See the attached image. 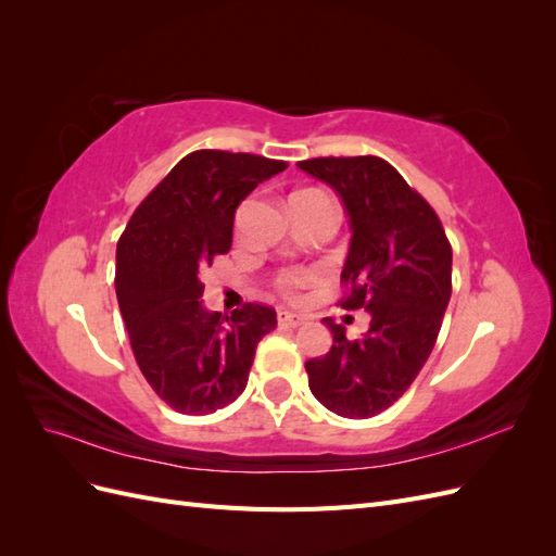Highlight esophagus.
Returning a JSON list of instances; mask_svg holds the SVG:
<instances>
[{
	"label": "esophagus",
	"mask_w": 556,
	"mask_h": 556,
	"mask_svg": "<svg viewBox=\"0 0 556 556\" xmlns=\"http://www.w3.org/2000/svg\"><path fill=\"white\" fill-rule=\"evenodd\" d=\"M278 325L288 327V329H296V327L304 325V317L296 315V313H290V311H280L278 313Z\"/></svg>",
	"instance_id": "34e87169"
}]
</instances>
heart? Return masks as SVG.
I'll return each instance as SVG.
<instances>
[{
    "label": "heart",
    "mask_w": 556,
    "mask_h": 556,
    "mask_svg": "<svg viewBox=\"0 0 556 556\" xmlns=\"http://www.w3.org/2000/svg\"><path fill=\"white\" fill-rule=\"evenodd\" d=\"M301 282H304V276H290V278H285V288L296 290Z\"/></svg>",
    "instance_id": "1"
}]
</instances>
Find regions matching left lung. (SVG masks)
<instances>
[{
	"mask_svg": "<svg viewBox=\"0 0 556 556\" xmlns=\"http://www.w3.org/2000/svg\"><path fill=\"white\" fill-rule=\"evenodd\" d=\"M301 172L341 199L350 245L341 280L352 285L343 308L371 315L368 331L333 336L325 357L306 362L313 396L331 413L366 419L390 408L422 371L452 294V248L439 215L380 157H315Z\"/></svg>",
	"mask_w": 556,
	"mask_h": 556,
	"instance_id": "1",
	"label": "left lung"
}]
</instances>
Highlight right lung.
Segmentation results:
<instances>
[{
  "label": "right lung",
  "mask_w": 556,
  "mask_h": 556,
  "mask_svg": "<svg viewBox=\"0 0 556 556\" xmlns=\"http://www.w3.org/2000/svg\"><path fill=\"white\" fill-rule=\"evenodd\" d=\"M285 162L194 150L134 211L115 250V294L134 357L155 394L185 415H208L245 390L276 311L231 317L204 306L201 271L231 248L233 213Z\"/></svg>",
  "instance_id": "1"
}]
</instances>
